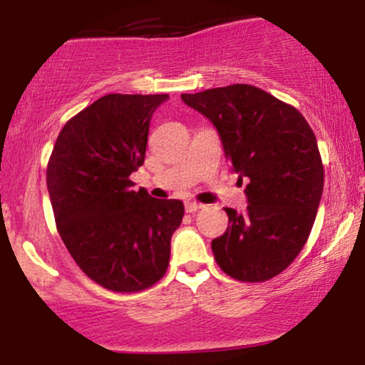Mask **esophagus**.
Wrapping results in <instances>:
<instances>
[{
  "mask_svg": "<svg viewBox=\"0 0 365 365\" xmlns=\"http://www.w3.org/2000/svg\"><path fill=\"white\" fill-rule=\"evenodd\" d=\"M202 207H204L202 204L194 202V200H188V202H185V211L187 212H195V211H199V209H202Z\"/></svg>",
  "mask_w": 365,
  "mask_h": 365,
  "instance_id": "1",
  "label": "esophagus"
}]
</instances>
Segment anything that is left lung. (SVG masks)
Returning <instances> with one entry per match:
<instances>
[{
	"instance_id": "1",
	"label": "left lung",
	"mask_w": 365,
	"mask_h": 365,
	"mask_svg": "<svg viewBox=\"0 0 365 365\" xmlns=\"http://www.w3.org/2000/svg\"><path fill=\"white\" fill-rule=\"evenodd\" d=\"M215 125L225 158L247 182V211L225 207L228 228L211 242L216 262L240 282H266L307 242L324 171L312 128L295 108L254 86L182 94Z\"/></svg>"
}]
</instances>
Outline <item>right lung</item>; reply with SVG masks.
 I'll use <instances>...</instances> for the list:
<instances>
[{
  "instance_id": "1",
  "label": "right lung",
  "mask_w": 365,
  "mask_h": 365,
  "mask_svg": "<svg viewBox=\"0 0 365 365\" xmlns=\"http://www.w3.org/2000/svg\"><path fill=\"white\" fill-rule=\"evenodd\" d=\"M168 94H108L66 121L46 171L58 232L78 267L113 292H140L168 269L183 204L133 190L149 125Z\"/></svg>"
}]
</instances>
